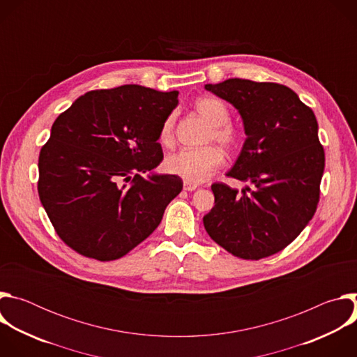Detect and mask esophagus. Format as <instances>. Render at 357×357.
Returning a JSON list of instances; mask_svg holds the SVG:
<instances>
[{
    "label": "esophagus",
    "mask_w": 357,
    "mask_h": 357,
    "mask_svg": "<svg viewBox=\"0 0 357 357\" xmlns=\"http://www.w3.org/2000/svg\"><path fill=\"white\" fill-rule=\"evenodd\" d=\"M197 188L196 183H189V182H183V190H188V192H192Z\"/></svg>",
    "instance_id": "1"
}]
</instances>
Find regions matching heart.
<instances>
[{
	"label": "heart",
	"instance_id": "1",
	"mask_svg": "<svg viewBox=\"0 0 357 357\" xmlns=\"http://www.w3.org/2000/svg\"><path fill=\"white\" fill-rule=\"evenodd\" d=\"M196 110L211 124L208 141H216L226 149H231L237 142L236 131L227 126L230 114L227 107L216 98H200L196 101ZM174 139V120L168 117L161 130L160 141L164 145H171ZM223 164V155L218 146L209 145L197 149H183L171 154L165 160L168 174L179 176L189 183H200L212 176Z\"/></svg>",
	"mask_w": 357,
	"mask_h": 357
}]
</instances>
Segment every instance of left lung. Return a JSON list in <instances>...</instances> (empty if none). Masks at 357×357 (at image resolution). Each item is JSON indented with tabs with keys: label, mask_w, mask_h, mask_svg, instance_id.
<instances>
[{
	"label": "left lung",
	"mask_w": 357,
	"mask_h": 357,
	"mask_svg": "<svg viewBox=\"0 0 357 357\" xmlns=\"http://www.w3.org/2000/svg\"><path fill=\"white\" fill-rule=\"evenodd\" d=\"M205 89L241 116L247 138L227 176L250 186L238 192L213 183L215 206L203 225L236 257L273 256L294 241L317 212L325 168L317 117L284 84L227 79Z\"/></svg>",
	"instance_id": "8db88e82"
}]
</instances>
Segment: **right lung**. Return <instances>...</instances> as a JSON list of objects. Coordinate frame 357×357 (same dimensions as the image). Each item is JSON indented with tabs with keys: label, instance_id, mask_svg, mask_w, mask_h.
<instances>
[{
	"label": "right lung",
	"instance_id": "right-lung-1",
	"mask_svg": "<svg viewBox=\"0 0 357 357\" xmlns=\"http://www.w3.org/2000/svg\"><path fill=\"white\" fill-rule=\"evenodd\" d=\"M178 94L138 84L93 90L55 120L39 154L38 192L58 236L82 256H126L182 190L179 176L152 174Z\"/></svg>",
	"mask_w": 357,
	"mask_h": 357
}]
</instances>
